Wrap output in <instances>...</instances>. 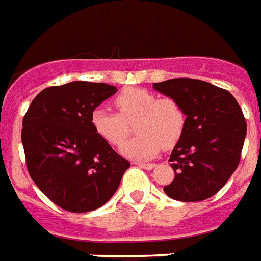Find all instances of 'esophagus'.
<instances>
[{
  "instance_id": "obj_1",
  "label": "esophagus",
  "mask_w": 261,
  "mask_h": 261,
  "mask_svg": "<svg viewBox=\"0 0 261 261\" xmlns=\"http://www.w3.org/2000/svg\"><path fill=\"white\" fill-rule=\"evenodd\" d=\"M136 165L140 166V168H143V169H147V170H151L154 166H155V164H146V162H135Z\"/></svg>"
}]
</instances>
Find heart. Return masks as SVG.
Masks as SVG:
<instances>
[{
  "mask_svg": "<svg viewBox=\"0 0 261 261\" xmlns=\"http://www.w3.org/2000/svg\"><path fill=\"white\" fill-rule=\"evenodd\" d=\"M118 113L96 109L92 123L96 132L113 146H121L130 133L133 139L121 147L123 155L133 160H150L160 150L170 148L179 142L186 128V111L173 97H158L143 88H126L115 96Z\"/></svg>",
  "mask_w": 261,
  "mask_h": 261,
  "instance_id": "b5f03b06",
  "label": "heart"
}]
</instances>
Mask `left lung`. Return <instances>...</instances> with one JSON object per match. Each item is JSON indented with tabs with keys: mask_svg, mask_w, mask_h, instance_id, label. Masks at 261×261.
Segmentation results:
<instances>
[{
	"mask_svg": "<svg viewBox=\"0 0 261 261\" xmlns=\"http://www.w3.org/2000/svg\"><path fill=\"white\" fill-rule=\"evenodd\" d=\"M154 89L186 111V128L169 158L175 179L164 191L183 202L211 198L240 164L246 122L238 101L226 89L193 78L156 82Z\"/></svg>",
	"mask_w": 261,
	"mask_h": 261,
	"instance_id": "8db88e82",
	"label": "left lung"
}]
</instances>
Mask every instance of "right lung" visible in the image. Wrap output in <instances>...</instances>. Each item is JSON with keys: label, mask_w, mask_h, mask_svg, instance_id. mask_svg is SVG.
<instances>
[{"label": "right lung", "mask_w": 261, "mask_h": 261, "mask_svg": "<svg viewBox=\"0 0 261 261\" xmlns=\"http://www.w3.org/2000/svg\"><path fill=\"white\" fill-rule=\"evenodd\" d=\"M115 92L103 82L49 86L35 96L23 118L29 175L64 211L84 213L103 206L130 166L92 123L96 107Z\"/></svg>", "instance_id": "1"}]
</instances>
